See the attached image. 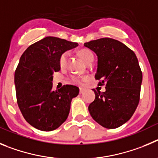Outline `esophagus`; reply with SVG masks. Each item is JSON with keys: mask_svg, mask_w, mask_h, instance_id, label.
I'll return each mask as SVG.
<instances>
[{"mask_svg": "<svg viewBox=\"0 0 158 158\" xmlns=\"http://www.w3.org/2000/svg\"><path fill=\"white\" fill-rule=\"evenodd\" d=\"M83 93H84V89L80 88V89H79V94H83Z\"/></svg>", "mask_w": 158, "mask_h": 158, "instance_id": "1", "label": "esophagus"}]
</instances>
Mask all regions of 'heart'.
Returning a JSON list of instances; mask_svg holds the SVG:
<instances>
[{
  "mask_svg": "<svg viewBox=\"0 0 158 158\" xmlns=\"http://www.w3.org/2000/svg\"><path fill=\"white\" fill-rule=\"evenodd\" d=\"M79 56H81L83 61L85 63H87L89 60L91 58H94L93 53H92L90 51L87 50V49H82V50L79 51ZM68 57H69V52H64L60 55L59 58V64L60 66V68H64V67L67 64V60H68ZM71 80L72 81L75 83H77V84H81L82 83V82L86 80V77H79V76H71Z\"/></svg>",
  "mask_w": 158,
  "mask_h": 158,
  "instance_id": "1",
  "label": "heart"
}]
</instances>
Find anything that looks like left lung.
Segmentation results:
<instances>
[{
	"label": "left lung",
	"instance_id": "1",
	"mask_svg": "<svg viewBox=\"0 0 158 158\" xmlns=\"http://www.w3.org/2000/svg\"><path fill=\"white\" fill-rule=\"evenodd\" d=\"M98 56L95 79L106 85V91L95 93L88 109L94 120L109 129L128 121L140 98L143 73L135 52L113 38H104L84 43Z\"/></svg>",
	"mask_w": 158,
	"mask_h": 158
}]
</instances>
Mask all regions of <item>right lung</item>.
Instances as JSON below:
<instances>
[{"mask_svg":"<svg viewBox=\"0 0 158 158\" xmlns=\"http://www.w3.org/2000/svg\"><path fill=\"white\" fill-rule=\"evenodd\" d=\"M76 42L46 37L30 45L19 59L15 72L17 103L24 119L35 128L50 131L69 116L71 102L79 89L64 85L52 90V74L59 72V58Z\"/></svg>","mask_w":158,"mask_h":158,"instance_id":"1","label":"right lung"}]
</instances>
